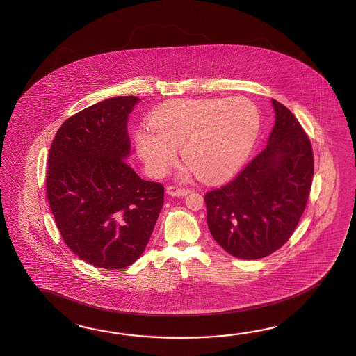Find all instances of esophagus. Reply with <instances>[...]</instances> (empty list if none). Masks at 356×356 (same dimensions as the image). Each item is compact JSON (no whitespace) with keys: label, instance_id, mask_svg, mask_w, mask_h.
I'll return each mask as SVG.
<instances>
[{"label":"esophagus","instance_id":"1","mask_svg":"<svg viewBox=\"0 0 356 356\" xmlns=\"http://www.w3.org/2000/svg\"><path fill=\"white\" fill-rule=\"evenodd\" d=\"M167 193L169 195V196H187L188 193H191V189L181 188V187H175V186H169V187H167Z\"/></svg>","mask_w":356,"mask_h":356}]
</instances>
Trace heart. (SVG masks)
Wrapping results in <instances>:
<instances>
[{"instance_id":"obj_1","label":"heart","mask_w":356,"mask_h":356,"mask_svg":"<svg viewBox=\"0 0 356 356\" xmlns=\"http://www.w3.org/2000/svg\"><path fill=\"white\" fill-rule=\"evenodd\" d=\"M258 131L259 114L248 99H181L152 114L150 129H137L135 144L152 175H164L181 146L198 178L213 183L242 167Z\"/></svg>"}]
</instances>
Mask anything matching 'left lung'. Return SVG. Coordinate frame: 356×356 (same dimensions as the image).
I'll use <instances>...</instances> for the list:
<instances>
[{
    "label": "left lung",
    "mask_w": 356,
    "mask_h": 356,
    "mask_svg": "<svg viewBox=\"0 0 356 356\" xmlns=\"http://www.w3.org/2000/svg\"><path fill=\"white\" fill-rule=\"evenodd\" d=\"M271 102L275 124L264 152L234 181L204 196L213 239L242 259L270 256L288 242L312 187L309 138L286 106Z\"/></svg>",
    "instance_id": "left-lung-1"
}]
</instances>
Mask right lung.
Listing matches in <instances>:
<instances>
[{
    "mask_svg": "<svg viewBox=\"0 0 356 356\" xmlns=\"http://www.w3.org/2000/svg\"><path fill=\"white\" fill-rule=\"evenodd\" d=\"M137 97H114L74 114L48 155L47 197L68 248L106 270L143 254L164 204V187L141 179L126 159Z\"/></svg>",
    "mask_w": 356,
    "mask_h": 356,
    "instance_id": "obj_1",
    "label": "right lung"
}]
</instances>
